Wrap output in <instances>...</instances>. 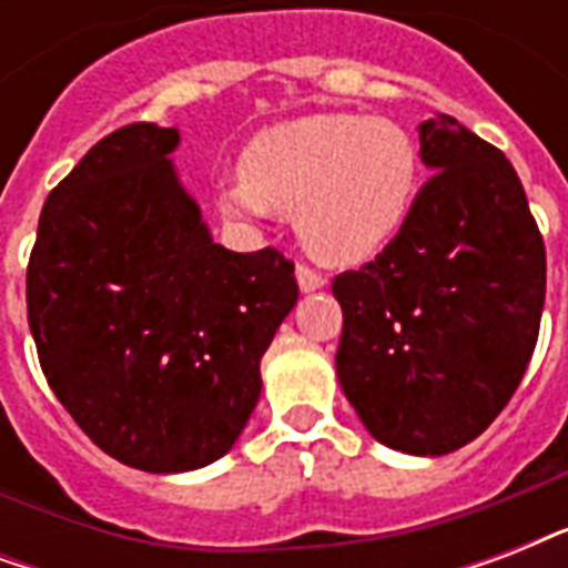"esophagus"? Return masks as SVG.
I'll return each mask as SVG.
<instances>
[{"mask_svg":"<svg viewBox=\"0 0 568 568\" xmlns=\"http://www.w3.org/2000/svg\"><path fill=\"white\" fill-rule=\"evenodd\" d=\"M294 276H297L301 292H318V288H324V285H327V276H321L318 271H312L310 265L294 267Z\"/></svg>","mask_w":568,"mask_h":568,"instance_id":"1","label":"esophagus"}]
</instances>
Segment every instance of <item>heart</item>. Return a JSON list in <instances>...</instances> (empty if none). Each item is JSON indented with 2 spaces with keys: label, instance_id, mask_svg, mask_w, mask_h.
<instances>
[{
  "label": "heart",
  "instance_id": "obj_1",
  "mask_svg": "<svg viewBox=\"0 0 568 568\" xmlns=\"http://www.w3.org/2000/svg\"><path fill=\"white\" fill-rule=\"evenodd\" d=\"M418 173V146L395 120L306 114L262 129L244 146L241 180L221 185L217 205L239 221L294 212L310 256L333 267L363 265L404 230Z\"/></svg>",
  "mask_w": 568,
  "mask_h": 568
}]
</instances>
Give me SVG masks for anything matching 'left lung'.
<instances>
[{
  "instance_id": "8db88e82",
  "label": "left lung",
  "mask_w": 568,
  "mask_h": 568,
  "mask_svg": "<svg viewBox=\"0 0 568 568\" xmlns=\"http://www.w3.org/2000/svg\"><path fill=\"white\" fill-rule=\"evenodd\" d=\"M424 182L404 230L333 280L338 383L386 448L442 457L477 439L537 347L546 244L501 150L448 114L418 126Z\"/></svg>"
}]
</instances>
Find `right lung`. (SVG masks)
I'll use <instances>...</instances> for the list:
<instances>
[{
  "label": "right lung",
  "instance_id": "add662e5",
  "mask_svg": "<svg viewBox=\"0 0 568 568\" xmlns=\"http://www.w3.org/2000/svg\"><path fill=\"white\" fill-rule=\"evenodd\" d=\"M180 129L132 123L43 203L26 301L40 368L123 466L180 475L221 459L262 395L258 363L297 303L274 247L214 244L171 153Z\"/></svg>",
  "mask_w": 568,
  "mask_h": 568
}]
</instances>
